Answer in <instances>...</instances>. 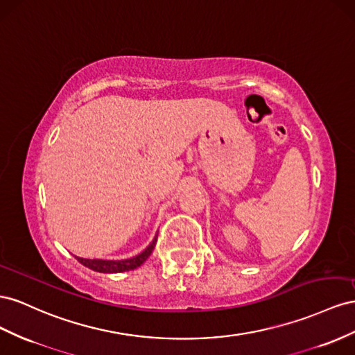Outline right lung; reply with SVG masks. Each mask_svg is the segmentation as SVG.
Listing matches in <instances>:
<instances>
[{
	"instance_id": "obj_1",
	"label": "right lung",
	"mask_w": 355,
	"mask_h": 355,
	"mask_svg": "<svg viewBox=\"0 0 355 355\" xmlns=\"http://www.w3.org/2000/svg\"><path fill=\"white\" fill-rule=\"evenodd\" d=\"M156 241H157V235L155 236L153 242H151L143 252H141V254L130 259H125V260H103V259H82V257H77V260L86 268L96 272H103V273H117V272L132 270L143 265V263L148 259L151 251H153L156 245Z\"/></svg>"
}]
</instances>
